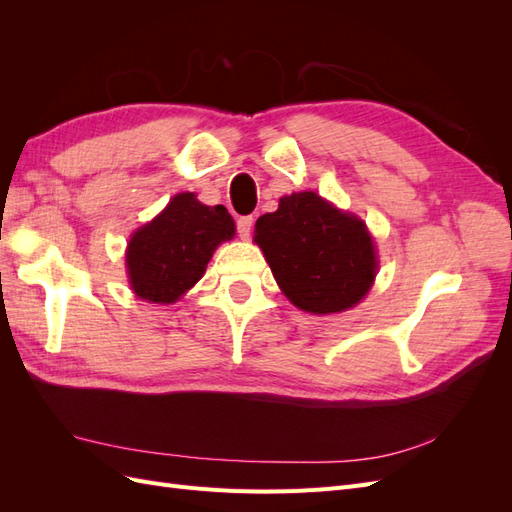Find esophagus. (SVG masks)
I'll list each match as a JSON object with an SVG mask.
<instances>
[{
	"instance_id": "obj_1",
	"label": "esophagus",
	"mask_w": 512,
	"mask_h": 512,
	"mask_svg": "<svg viewBox=\"0 0 512 512\" xmlns=\"http://www.w3.org/2000/svg\"><path fill=\"white\" fill-rule=\"evenodd\" d=\"M252 224H254L252 215H243V218L237 220V232H239L241 239H250V235H252Z\"/></svg>"
}]
</instances>
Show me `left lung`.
Here are the masks:
<instances>
[{
	"label": "left lung",
	"mask_w": 512,
	"mask_h": 512,
	"mask_svg": "<svg viewBox=\"0 0 512 512\" xmlns=\"http://www.w3.org/2000/svg\"><path fill=\"white\" fill-rule=\"evenodd\" d=\"M254 241L277 286L309 314L346 312L376 280V245L365 222L316 192L280 198L277 211L258 218Z\"/></svg>",
	"instance_id": "8db88e82"
}]
</instances>
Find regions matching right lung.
I'll list each match as a JSON object with an SVG mask.
<instances>
[{"label":"right lung","mask_w":512,"mask_h":512,"mask_svg":"<svg viewBox=\"0 0 512 512\" xmlns=\"http://www.w3.org/2000/svg\"><path fill=\"white\" fill-rule=\"evenodd\" d=\"M232 237L235 220L224 205L207 207L192 192L170 198L128 243L126 267L134 294L149 303H175L205 275L215 247Z\"/></svg>","instance_id":"obj_1"}]
</instances>
